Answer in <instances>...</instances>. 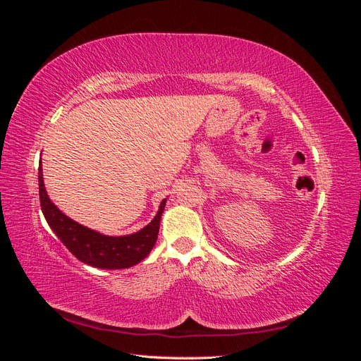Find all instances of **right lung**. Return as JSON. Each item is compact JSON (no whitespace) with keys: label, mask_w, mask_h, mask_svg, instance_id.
Here are the masks:
<instances>
[{"label":"right lung","mask_w":361,"mask_h":361,"mask_svg":"<svg viewBox=\"0 0 361 361\" xmlns=\"http://www.w3.org/2000/svg\"><path fill=\"white\" fill-rule=\"evenodd\" d=\"M39 195L42 212L52 232L82 264L101 269L130 268L150 253L158 239L161 215L167 202V199L161 202L154 220L141 231L123 236H108L76 223L51 202L43 182L42 161L39 164Z\"/></svg>","instance_id":"obj_1"}]
</instances>
